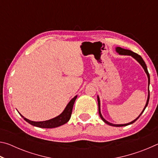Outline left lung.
Wrapping results in <instances>:
<instances>
[{
	"label": "left lung",
	"mask_w": 158,
	"mask_h": 158,
	"mask_svg": "<svg viewBox=\"0 0 158 158\" xmlns=\"http://www.w3.org/2000/svg\"><path fill=\"white\" fill-rule=\"evenodd\" d=\"M116 52H118L119 53V54L121 55H127V56H132L135 59L137 60L139 63H140V65L142 66V68L144 69V71H145V73H146L147 76H148V99H147V102H146V104L145 105V107L143 108V111H141V113L140 114L139 116L137 118L134 120L133 121L129 123H126V124H121V125H117V124H113V123H111L108 122L107 121H106V120L104 118L103 116H102L101 114V112H100V98H99V97L98 96V110H99V114H100V116L102 118V120L105 123L108 124L109 125H111V126H114V127H122V126H126V125H130V124H132L135 123L137 120L140 117V116L141 114H143V112L144 111V110H145V109L146 108L147 105H148V101H149V98H150V91H149V84H150V75H149V73L148 72V69H147V67H146V65L145 62H144V60H143V58H141V56L140 55H138L137 53H136L135 52H132V51L130 50H128V49H123V48L121 47H116Z\"/></svg>",
	"instance_id": "8db88e82"
}]
</instances>
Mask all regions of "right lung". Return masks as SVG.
I'll list each match as a JSON object with an SVG mask.
<instances>
[{
	"label": "right lung",
	"mask_w": 158,
	"mask_h": 158,
	"mask_svg": "<svg viewBox=\"0 0 158 158\" xmlns=\"http://www.w3.org/2000/svg\"><path fill=\"white\" fill-rule=\"evenodd\" d=\"M77 98V95H76L75 97L69 101V102L68 104V105L66 106L65 109H64V111L59 115V116L53 118L52 119L48 120V121H40V122L32 121H30V120L26 118L23 117L21 114H19L26 122H28L29 124L33 125V126L42 127V128H54V127H59L60 125L65 124L66 123H68L69 121V120L71 117L72 111H73L74 103V102H75Z\"/></svg>",
	"instance_id": "add662e5"
}]
</instances>
